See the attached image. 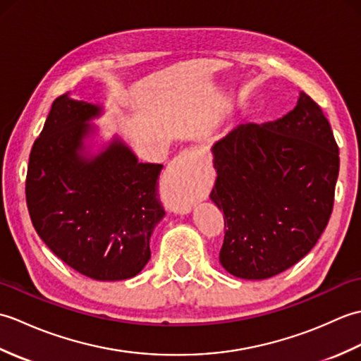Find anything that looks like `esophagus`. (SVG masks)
Here are the masks:
<instances>
[{
  "mask_svg": "<svg viewBox=\"0 0 361 361\" xmlns=\"http://www.w3.org/2000/svg\"><path fill=\"white\" fill-rule=\"evenodd\" d=\"M172 175H175V180L183 186L178 197L173 200V209L178 212H189L192 209L195 203L194 192L189 189V181L192 180V175L195 173V157L190 152H183L181 155L175 159L172 164Z\"/></svg>",
  "mask_w": 361,
  "mask_h": 361,
  "instance_id": "34e87169",
  "label": "esophagus"
}]
</instances>
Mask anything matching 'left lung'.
<instances>
[{
	"instance_id": "1",
	"label": "left lung",
	"mask_w": 361,
	"mask_h": 361,
	"mask_svg": "<svg viewBox=\"0 0 361 361\" xmlns=\"http://www.w3.org/2000/svg\"><path fill=\"white\" fill-rule=\"evenodd\" d=\"M211 150L221 267L250 281L286 271L315 247L334 208L340 157L323 111L301 91L286 116L237 126Z\"/></svg>"
}]
</instances>
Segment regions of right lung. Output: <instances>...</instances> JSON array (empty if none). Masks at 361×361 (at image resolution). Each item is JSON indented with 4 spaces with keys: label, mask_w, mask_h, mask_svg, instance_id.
<instances>
[{
    "label": "right lung",
    "mask_w": 361,
    "mask_h": 361,
    "mask_svg": "<svg viewBox=\"0 0 361 361\" xmlns=\"http://www.w3.org/2000/svg\"><path fill=\"white\" fill-rule=\"evenodd\" d=\"M104 106L54 101L29 155L26 203L48 248L96 281H122L150 259V237L166 212L158 198L161 164L140 163L118 135L97 152L91 141Z\"/></svg>",
    "instance_id": "1"
}]
</instances>
